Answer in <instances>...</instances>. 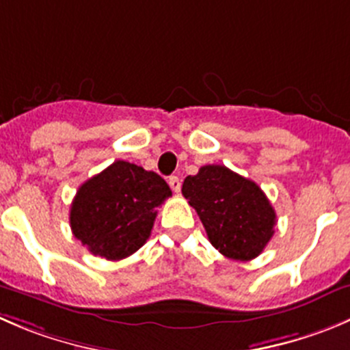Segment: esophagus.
I'll list each match as a JSON object with an SVG mask.
<instances>
[{"label":"esophagus","mask_w":350,"mask_h":350,"mask_svg":"<svg viewBox=\"0 0 350 350\" xmlns=\"http://www.w3.org/2000/svg\"><path fill=\"white\" fill-rule=\"evenodd\" d=\"M169 186H171V189L174 193H179L181 191V179L178 178V176H171V178H169Z\"/></svg>","instance_id":"34e87169"}]
</instances>
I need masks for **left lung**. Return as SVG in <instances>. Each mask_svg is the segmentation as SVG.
Wrapping results in <instances>:
<instances>
[{
  "label": "left lung",
  "instance_id": "8db88e82",
  "mask_svg": "<svg viewBox=\"0 0 350 350\" xmlns=\"http://www.w3.org/2000/svg\"><path fill=\"white\" fill-rule=\"evenodd\" d=\"M181 191L224 256L253 260L272 239L277 222L272 203L256 183L226 165H203L185 179Z\"/></svg>",
  "mask_w": 350,
  "mask_h": 350
}]
</instances>
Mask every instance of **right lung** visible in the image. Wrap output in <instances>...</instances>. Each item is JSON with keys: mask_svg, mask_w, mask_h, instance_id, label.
<instances>
[{"mask_svg": "<svg viewBox=\"0 0 350 350\" xmlns=\"http://www.w3.org/2000/svg\"><path fill=\"white\" fill-rule=\"evenodd\" d=\"M171 195L157 172L113 162L78 188L70 210L73 236L96 256L123 260L147 243L157 208Z\"/></svg>", "mask_w": 350, "mask_h": 350, "instance_id": "right-lung-1", "label": "right lung"}]
</instances>
